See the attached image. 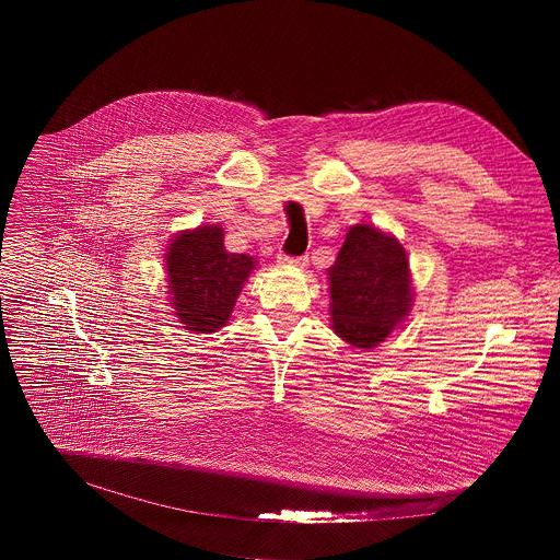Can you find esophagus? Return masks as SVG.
Returning a JSON list of instances; mask_svg holds the SVG:
<instances>
[{"instance_id":"esophagus-1","label":"esophagus","mask_w":560,"mask_h":560,"mask_svg":"<svg viewBox=\"0 0 560 560\" xmlns=\"http://www.w3.org/2000/svg\"><path fill=\"white\" fill-rule=\"evenodd\" d=\"M279 264H281V266H292V268H305V266H307V259H305V257H285V255H279Z\"/></svg>"}]
</instances>
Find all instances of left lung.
Masks as SVG:
<instances>
[{
	"mask_svg": "<svg viewBox=\"0 0 560 560\" xmlns=\"http://www.w3.org/2000/svg\"><path fill=\"white\" fill-rule=\"evenodd\" d=\"M328 279L332 330L354 348H376L412 310L408 255L396 236L370 223L348 230Z\"/></svg>",
	"mask_w": 560,
	"mask_h": 560,
	"instance_id": "left-lung-1",
	"label": "left lung"
}]
</instances>
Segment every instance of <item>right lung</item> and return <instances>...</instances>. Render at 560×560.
<instances>
[{
  "label": "right lung",
  "instance_id": "obj_1",
  "mask_svg": "<svg viewBox=\"0 0 560 560\" xmlns=\"http://www.w3.org/2000/svg\"><path fill=\"white\" fill-rule=\"evenodd\" d=\"M255 266L253 257L225 250L221 225H199L173 236L166 253L168 290L184 328L197 335L223 328Z\"/></svg>",
  "mask_w": 560,
  "mask_h": 560
}]
</instances>
